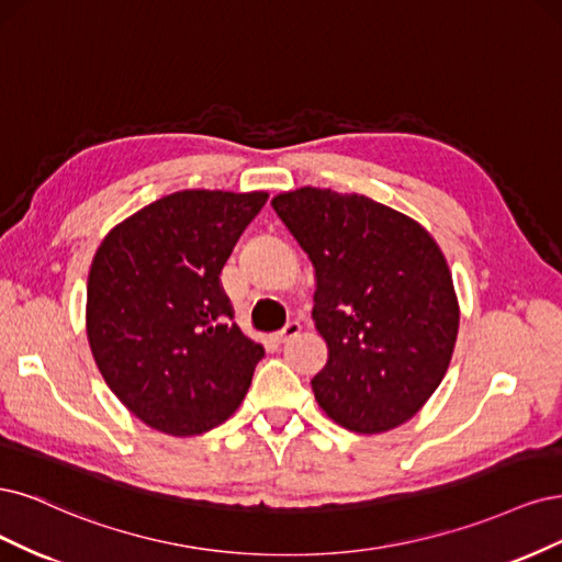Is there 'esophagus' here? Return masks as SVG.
I'll use <instances>...</instances> for the list:
<instances>
[{
  "mask_svg": "<svg viewBox=\"0 0 562 562\" xmlns=\"http://www.w3.org/2000/svg\"><path fill=\"white\" fill-rule=\"evenodd\" d=\"M299 334H301V324H299V322H289L282 331L276 334V340H278V342H286V340L296 338Z\"/></svg>",
  "mask_w": 562,
  "mask_h": 562,
  "instance_id": "34e87169",
  "label": "esophagus"
}]
</instances>
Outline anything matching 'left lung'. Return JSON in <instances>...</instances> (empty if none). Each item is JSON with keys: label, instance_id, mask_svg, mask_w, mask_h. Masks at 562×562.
<instances>
[{"label": "left lung", "instance_id": "left-lung-1", "mask_svg": "<svg viewBox=\"0 0 562 562\" xmlns=\"http://www.w3.org/2000/svg\"><path fill=\"white\" fill-rule=\"evenodd\" d=\"M315 268L313 322L329 348L319 408L359 434L404 425L443 380L460 303L437 240L359 193L303 187L270 201Z\"/></svg>", "mask_w": 562, "mask_h": 562}]
</instances>
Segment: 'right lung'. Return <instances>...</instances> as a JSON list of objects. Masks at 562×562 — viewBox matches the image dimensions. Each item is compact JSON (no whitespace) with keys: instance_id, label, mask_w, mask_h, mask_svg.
<instances>
[{"instance_id":"1","label":"right lung","mask_w":562,"mask_h":562,"mask_svg":"<svg viewBox=\"0 0 562 562\" xmlns=\"http://www.w3.org/2000/svg\"><path fill=\"white\" fill-rule=\"evenodd\" d=\"M266 191L191 189L116 224L88 273L86 334L104 383L170 437L222 425L263 357L233 322L220 276Z\"/></svg>"}]
</instances>
